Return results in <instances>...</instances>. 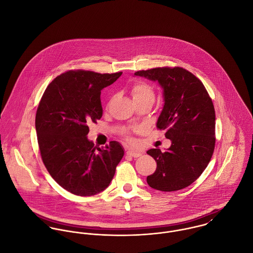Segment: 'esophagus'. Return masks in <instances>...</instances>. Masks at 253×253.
Instances as JSON below:
<instances>
[{
  "instance_id": "obj_1",
  "label": "esophagus",
  "mask_w": 253,
  "mask_h": 253,
  "mask_svg": "<svg viewBox=\"0 0 253 253\" xmlns=\"http://www.w3.org/2000/svg\"><path fill=\"white\" fill-rule=\"evenodd\" d=\"M126 155H127V156H130V157H133V158H138V157H140V156L142 155V153L137 152V151L128 150V151L126 152Z\"/></svg>"
}]
</instances>
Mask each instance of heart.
<instances>
[{
  "label": "heart",
  "instance_id": "obj_1",
  "mask_svg": "<svg viewBox=\"0 0 253 253\" xmlns=\"http://www.w3.org/2000/svg\"><path fill=\"white\" fill-rule=\"evenodd\" d=\"M130 94L135 104H153L155 100V90L152 85L146 82L139 81L135 83L131 89ZM127 141H131L129 137H126Z\"/></svg>",
  "mask_w": 253,
  "mask_h": 253
}]
</instances>
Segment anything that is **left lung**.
<instances>
[{
  "label": "left lung",
  "mask_w": 253,
  "mask_h": 253,
  "mask_svg": "<svg viewBox=\"0 0 253 253\" xmlns=\"http://www.w3.org/2000/svg\"><path fill=\"white\" fill-rule=\"evenodd\" d=\"M158 82L163 88L164 107L157 127L166 130L171 145L166 152L150 149L156 171L147 176L156 190L172 192L188 187L208 167L215 145V111L203 83L181 67H163L134 73Z\"/></svg>",
  "instance_id": "obj_1"
}]
</instances>
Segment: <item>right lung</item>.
<instances>
[{
  "mask_svg": "<svg viewBox=\"0 0 253 253\" xmlns=\"http://www.w3.org/2000/svg\"><path fill=\"white\" fill-rule=\"evenodd\" d=\"M123 73L68 71L44 90L37 109L36 131L43 165L62 188L77 196H93L113 179L124 148L111 141L105 149L87 138L88 124L102 117L101 90Z\"/></svg>",
  "mask_w": 253,
  "mask_h": 253,
  "instance_id": "obj_1",
  "label": "right lung"
}]
</instances>
